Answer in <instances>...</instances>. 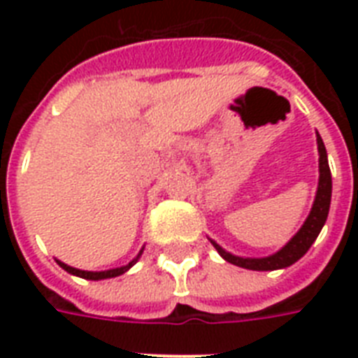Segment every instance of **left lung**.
<instances>
[{
	"mask_svg": "<svg viewBox=\"0 0 358 358\" xmlns=\"http://www.w3.org/2000/svg\"><path fill=\"white\" fill-rule=\"evenodd\" d=\"M317 141V154H320V180H317V191L314 204L310 208L308 217L305 219V223L297 230V234L289 239L288 243L284 245L282 249H278L277 252H273L264 258H245V256H236L229 250H224L219 243H215L212 238V245L215 247L219 255L223 256L224 260L234 264L238 267H245V269H252V271H275V269H284L289 267L292 264L303 258L306 255V250L310 249L312 243L316 241V238L322 232L323 224L327 221L329 208H331V193H333V178H331V169H329L327 150L323 145L322 137L316 131Z\"/></svg>",
	"mask_w": 358,
	"mask_h": 358,
	"instance_id": "8db88e82",
	"label": "left lung"
}]
</instances>
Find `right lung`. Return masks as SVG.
I'll return each instance as SVG.
<instances>
[{
    "instance_id": "1",
    "label": "right lung",
    "mask_w": 358,
    "mask_h": 358,
    "mask_svg": "<svg viewBox=\"0 0 358 358\" xmlns=\"http://www.w3.org/2000/svg\"><path fill=\"white\" fill-rule=\"evenodd\" d=\"M143 250H145V247L139 250V255L135 256L134 260L129 262V264H126V266L122 267H115V269H108V271H83V269H76V267L72 266H66L64 262L57 260V264L61 267H63L64 271L70 273V275H76V277L80 278H87V280H103V278H113V277H119V275H122V273H126L131 266H135V262L139 260L141 255H143Z\"/></svg>"
}]
</instances>
